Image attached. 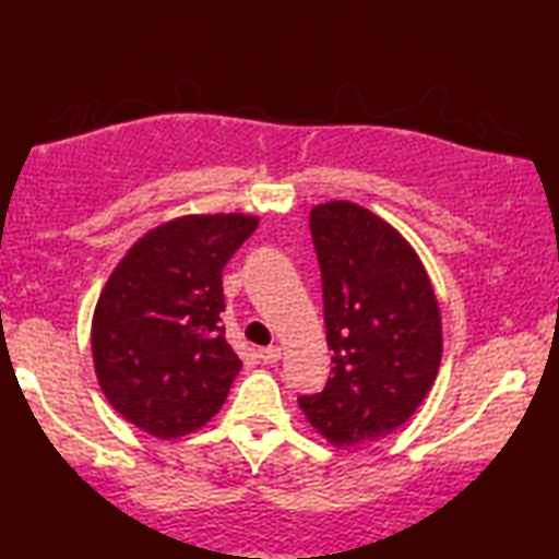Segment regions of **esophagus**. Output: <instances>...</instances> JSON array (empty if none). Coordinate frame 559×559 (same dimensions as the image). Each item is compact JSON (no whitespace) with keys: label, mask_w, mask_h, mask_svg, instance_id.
<instances>
[{"label":"esophagus","mask_w":559,"mask_h":559,"mask_svg":"<svg viewBox=\"0 0 559 559\" xmlns=\"http://www.w3.org/2000/svg\"><path fill=\"white\" fill-rule=\"evenodd\" d=\"M259 358H262L264 364H277L282 358V348L280 346H266V348H259Z\"/></svg>","instance_id":"esophagus-1"}]
</instances>
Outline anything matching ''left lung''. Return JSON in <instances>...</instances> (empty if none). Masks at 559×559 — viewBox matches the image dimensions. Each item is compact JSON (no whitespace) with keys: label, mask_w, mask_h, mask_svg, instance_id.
Wrapping results in <instances>:
<instances>
[{"label":"left lung","mask_w":559,"mask_h":559,"mask_svg":"<svg viewBox=\"0 0 559 559\" xmlns=\"http://www.w3.org/2000/svg\"><path fill=\"white\" fill-rule=\"evenodd\" d=\"M310 231L333 377L297 402L331 445H366L407 423L438 379L440 305L415 247L364 205H312Z\"/></svg>","instance_id":"1"}]
</instances>
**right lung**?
Here are the masks:
<instances>
[{
	"label": "right lung",
	"instance_id": "obj_1",
	"mask_svg": "<svg viewBox=\"0 0 559 559\" xmlns=\"http://www.w3.org/2000/svg\"><path fill=\"white\" fill-rule=\"evenodd\" d=\"M259 224L247 213H190L136 239L91 320L98 386L127 423L159 440L201 430L241 371L226 343L221 272Z\"/></svg>",
	"mask_w": 559,
	"mask_h": 559
}]
</instances>
